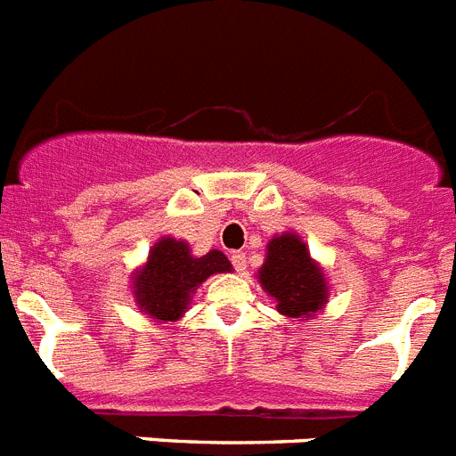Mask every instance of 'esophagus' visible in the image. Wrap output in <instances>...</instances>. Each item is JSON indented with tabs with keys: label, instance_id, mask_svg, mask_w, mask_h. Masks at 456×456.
Returning a JSON list of instances; mask_svg holds the SVG:
<instances>
[{
	"label": "esophagus",
	"instance_id": "obj_1",
	"mask_svg": "<svg viewBox=\"0 0 456 456\" xmlns=\"http://www.w3.org/2000/svg\"><path fill=\"white\" fill-rule=\"evenodd\" d=\"M231 263H232V267L237 269V272L244 273V272H247V253L235 251V253H232V256H231Z\"/></svg>",
	"mask_w": 456,
	"mask_h": 456
}]
</instances>
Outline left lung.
<instances>
[{
  "label": "left lung",
  "mask_w": 456,
  "mask_h": 456,
  "mask_svg": "<svg viewBox=\"0 0 456 456\" xmlns=\"http://www.w3.org/2000/svg\"><path fill=\"white\" fill-rule=\"evenodd\" d=\"M265 292L276 301V310L285 317H313L329 299V285L320 265L294 232L276 235L267 244V257L257 272Z\"/></svg>",
  "instance_id": "left-lung-1"
}]
</instances>
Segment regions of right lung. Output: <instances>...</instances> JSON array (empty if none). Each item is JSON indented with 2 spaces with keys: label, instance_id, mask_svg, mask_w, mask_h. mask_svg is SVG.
<instances>
[{
  "label": "right lung",
  "instance_id": "obj_1",
  "mask_svg": "<svg viewBox=\"0 0 456 456\" xmlns=\"http://www.w3.org/2000/svg\"><path fill=\"white\" fill-rule=\"evenodd\" d=\"M224 272H232V265L216 248L193 257L187 241L162 237L151 248L148 263L132 276L134 301L152 320L178 322L205 278Z\"/></svg>",
  "mask_w": 456,
  "mask_h": 456
}]
</instances>
